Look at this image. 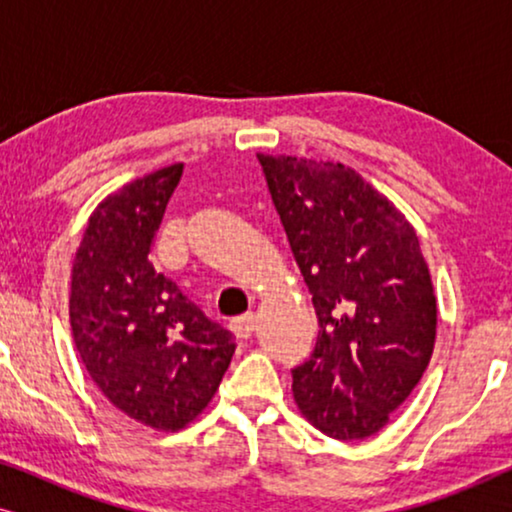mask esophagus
I'll return each mask as SVG.
<instances>
[{
	"mask_svg": "<svg viewBox=\"0 0 512 512\" xmlns=\"http://www.w3.org/2000/svg\"><path fill=\"white\" fill-rule=\"evenodd\" d=\"M256 328V317L254 314H240V317H235L230 321V331H233L237 338H249L251 333H254Z\"/></svg>",
	"mask_w": 512,
	"mask_h": 512,
	"instance_id": "esophagus-1",
	"label": "esophagus"
}]
</instances>
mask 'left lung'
I'll list each match as a JSON object with an SVG mask.
<instances>
[{"mask_svg":"<svg viewBox=\"0 0 512 512\" xmlns=\"http://www.w3.org/2000/svg\"><path fill=\"white\" fill-rule=\"evenodd\" d=\"M319 319L293 368L307 422L335 440L375 436L436 345V296L415 228L352 167L256 153Z\"/></svg>","mask_w":512,"mask_h":512,"instance_id":"8db88e82","label":"left lung"}]
</instances>
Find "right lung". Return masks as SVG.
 <instances>
[{
    "instance_id": "right-lung-1",
    "label": "right lung",
    "mask_w": 512,
    "mask_h": 512,
    "mask_svg": "<svg viewBox=\"0 0 512 512\" xmlns=\"http://www.w3.org/2000/svg\"><path fill=\"white\" fill-rule=\"evenodd\" d=\"M184 163L130 181L90 214L76 249L69 324L104 396L135 422L179 431L212 401L233 333L153 268L151 247Z\"/></svg>"
}]
</instances>
